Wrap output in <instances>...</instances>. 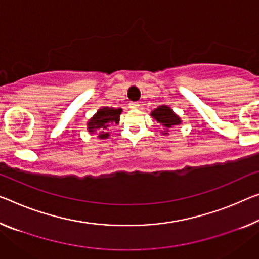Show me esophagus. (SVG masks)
<instances>
[{
    "instance_id": "34e87169",
    "label": "esophagus",
    "mask_w": 259,
    "mask_h": 259,
    "mask_svg": "<svg viewBox=\"0 0 259 259\" xmlns=\"http://www.w3.org/2000/svg\"><path fill=\"white\" fill-rule=\"evenodd\" d=\"M128 105H130L131 109H138L139 105H140V104H139L138 102H130Z\"/></svg>"
}]
</instances>
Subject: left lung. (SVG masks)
Masks as SVG:
<instances>
[{
    "label": "left lung",
    "mask_w": 259,
    "mask_h": 259,
    "mask_svg": "<svg viewBox=\"0 0 259 259\" xmlns=\"http://www.w3.org/2000/svg\"><path fill=\"white\" fill-rule=\"evenodd\" d=\"M152 116L165 127L166 130L164 131V134H168V128H170V127L181 124L180 117L176 116L172 112V110L165 105L158 106L157 109H155L152 112Z\"/></svg>",
    "instance_id": "obj_1"
}]
</instances>
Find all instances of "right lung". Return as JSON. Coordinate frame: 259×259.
Wrapping results in <instances>:
<instances>
[{
  "instance_id": "obj_1",
  "label": "right lung",
  "mask_w": 259,
  "mask_h": 259,
  "mask_svg": "<svg viewBox=\"0 0 259 259\" xmlns=\"http://www.w3.org/2000/svg\"><path fill=\"white\" fill-rule=\"evenodd\" d=\"M121 109H112V107H103L90 119L88 122V131L90 133H97L99 139L109 138L110 127L118 124Z\"/></svg>"
}]
</instances>
